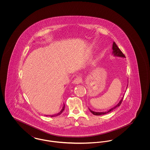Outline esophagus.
<instances>
[{
	"instance_id": "esophagus-1",
	"label": "esophagus",
	"mask_w": 150,
	"mask_h": 150,
	"mask_svg": "<svg viewBox=\"0 0 150 150\" xmlns=\"http://www.w3.org/2000/svg\"><path fill=\"white\" fill-rule=\"evenodd\" d=\"M82 81V79L80 77H78L76 79H75V80L73 81V83L74 84H80Z\"/></svg>"
}]
</instances>
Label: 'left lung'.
<instances>
[{"mask_svg": "<svg viewBox=\"0 0 150 150\" xmlns=\"http://www.w3.org/2000/svg\"><path fill=\"white\" fill-rule=\"evenodd\" d=\"M112 54L114 56H116V57H122V58H125V55L122 53V52H121L119 48V47L117 46V45L116 44V43L115 42H113V44H112ZM123 97H124V96L123 97L121 98V100L119 101V102L114 107L110 108V110H107L106 111H105V112H95V111H93L92 110H91L89 108V110H90V111L94 115H105L107 113L111 112V111L114 110L115 108H116V107H119L120 104L122 102V100H123Z\"/></svg>", "mask_w": 150, "mask_h": 150, "instance_id": "1", "label": "left lung"}]
</instances>
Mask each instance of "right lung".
Here are the masks:
<instances>
[{"mask_svg":"<svg viewBox=\"0 0 150 150\" xmlns=\"http://www.w3.org/2000/svg\"><path fill=\"white\" fill-rule=\"evenodd\" d=\"M64 107H65V105H64V104H63L62 108L61 109V110L59 112H58L56 114L52 115H45V116H50V117H55V116H58V115H61L62 113V112L64 111Z\"/></svg>","mask_w":150,"mask_h":150,"instance_id":"add662e5","label":"right lung"}]
</instances>
